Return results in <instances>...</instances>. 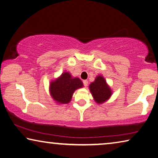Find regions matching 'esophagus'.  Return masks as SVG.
Segmentation results:
<instances>
[{
	"label": "esophagus",
	"instance_id": "34e87169",
	"mask_svg": "<svg viewBox=\"0 0 158 158\" xmlns=\"http://www.w3.org/2000/svg\"><path fill=\"white\" fill-rule=\"evenodd\" d=\"M82 82H83V85H84V86H87V85H88V81H87V80H84L83 81H82Z\"/></svg>",
	"mask_w": 158,
	"mask_h": 158
}]
</instances>
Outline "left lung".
Instances as JSON below:
<instances>
[{
    "label": "left lung",
    "instance_id": "8db88e82",
    "mask_svg": "<svg viewBox=\"0 0 158 158\" xmlns=\"http://www.w3.org/2000/svg\"><path fill=\"white\" fill-rule=\"evenodd\" d=\"M89 89L95 102L98 103L105 102L111 96V90L102 76L96 77L95 81L89 85Z\"/></svg>",
    "mask_w": 158,
    "mask_h": 158
}]
</instances>
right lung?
<instances>
[{"label": "right lung", "mask_w": 158, "mask_h": 158, "mask_svg": "<svg viewBox=\"0 0 158 158\" xmlns=\"http://www.w3.org/2000/svg\"><path fill=\"white\" fill-rule=\"evenodd\" d=\"M50 94L53 99L59 103H68L75 90L82 87V82L78 77H72L68 72L62 73L50 85Z\"/></svg>", "instance_id": "add662e5"}]
</instances>
